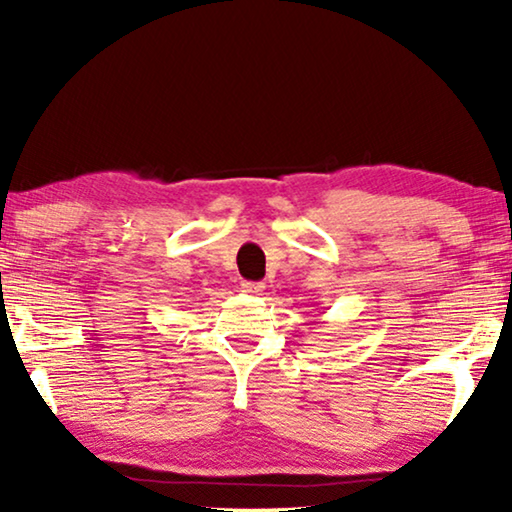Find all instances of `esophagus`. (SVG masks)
<instances>
[{
	"label": "esophagus",
	"instance_id": "34e87169",
	"mask_svg": "<svg viewBox=\"0 0 512 512\" xmlns=\"http://www.w3.org/2000/svg\"><path fill=\"white\" fill-rule=\"evenodd\" d=\"M241 291L248 293V296H259L264 291L262 282H241Z\"/></svg>",
	"mask_w": 512,
	"mask_h": 512
}]
</instances>
